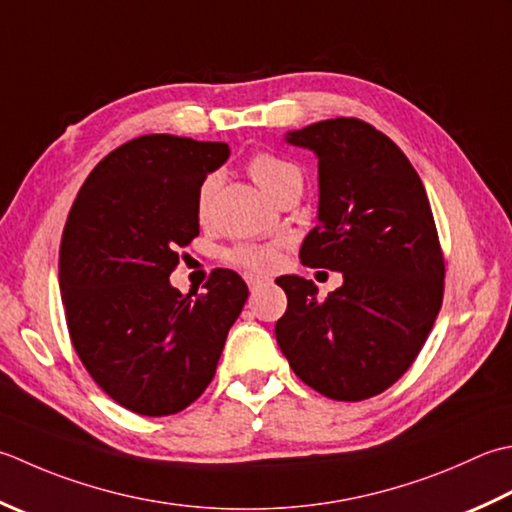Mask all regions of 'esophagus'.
Here are the masks:
<instances>
[{"label":"esophagus","mask_w":512,"mask_h":512,"mask_svg":"<svg viewBox=\"0 0 512 512\" xmlns=\"http://www.w3.org/2000/svg\"><path fill=\"white\" fill-rule=\"evenodd\" d=\"M246 282H248V288H250V290H255V288H259V286H262V284L266 282V277H259V275H248V277H246Z\"/></svg>","instance_id":"34e87169"}]
</instances>
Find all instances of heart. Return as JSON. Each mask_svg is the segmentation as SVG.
Wrapping results in <instances>:
<instances>
[{
    "label": "heart",
    "instance_id": "b5f03b06",
    "mask_svg": "<svg viewBox=\"0 0 512 512\" xmlns=\"http://www.w3.org/2000/svg\"><path fill=\"white\" fill-rule=\"evenodd\" d=\"M248 173L270 197H275L286 184L295 182V179H302V173H299V168L295 164H290L288 159H282L273 153H255L248 159ZM215 190H217L215 175L206 177L204 184L199 186L197 190L199 219H206ZM226 259L228 262L250 268V270H268L275 264L277 250L275 246H268V244H242V246L230 248L226 253Z\"/></svg>",
    "mask_w": 512,
    "mask_h": 512
}]
</instances>
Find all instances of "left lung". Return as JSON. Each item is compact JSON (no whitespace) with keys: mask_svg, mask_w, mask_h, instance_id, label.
<instances>
[{"mask_svg":"<svg viewBox=\"0 0 512 512\" xmlns=\"http://www.w3.org/2000/svg\"><path fill=\"white\" fill-rule=\"evenodd\" d=\"M319 166L317 226L299 259L339 270L324 302L310 279L284 275L277 344L304 384L337 402L384 393L422 350L444 297V255L426 188L408 157L355 117L290 130Z\"/></svg>","mask_w":512,"mask_h":512,"instance_id":"8db88e82","label":"left lung"}]
</instances>
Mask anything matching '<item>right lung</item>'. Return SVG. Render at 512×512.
<instances>
[{"label": "right lung", "instance_id": "add662e5", "mask_svg": "<svg viewBox=\"0 0 512 512\" xmlns=\"http://www.w3.org/2000/svg\"><path fill=\"white\" fill-rule=\"evenodd\" d=\"M230 155L224 142L144 135L86 177L59 246L66 324L90 377L119 406L164 417L213 382L248 286L217 268L206 293L170 286L199 235L197 190Z\"/></svg>", "mask_w": 512, "mask_h": 512}]
</instances>
